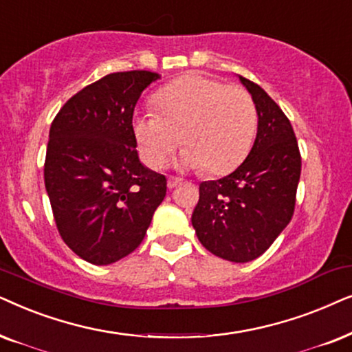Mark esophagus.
<instances>
[{"label":"esophagus","mask_w":352,"mask_h":352,"mask_svg":"<svg viewBox=\"0 0 352 352\" xmlns=\"http://www.w3.org/2000/svg\"><path fill=\"white\" fill-rule=\"evenodd\" d=\"M182 184V179H179V177H168L167 180V186L168 188H175V186H179Z\"/></svg>","instance_id":"esophagus-1"}]
</instances>
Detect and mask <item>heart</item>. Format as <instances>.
<instances>
[{"label":"heart","instance_id":"heart-1","mask_svg":"<svg viewBox=\"0 0 352 352\" xmlns=\"http://www.w3.org/2000/svg\"><path fill=\"white\" fill-rule=\"evenodd\" d=\"M154 102L159 113L133 117L140 156L151 168H161L182 142V164L212 175L232 172L250 153L257 107L245 88L190 74L159 90Z\"/></svg>","mask_w":352,"mask_h":352}]
</instances>
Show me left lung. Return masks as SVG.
Wrapping results in <instances>:
<instances>
[{"label": "left lung", "instance_id": "obj_1", "mask_svg": "<svg viewBox=\"0 0 352 352\" xmlns=\"http://www.w3.org/2000/svg\"><path fill=\"white\" fill-rule=\"evenodd\" d=\"M257 107V137L235 172L199 185L191 215L206 250L250 262L269 250L294 214L301 153L292 122L257 83L241 77Z\"/></svg>", "mask_w": 352, "mask_h": 352}]
</instances>
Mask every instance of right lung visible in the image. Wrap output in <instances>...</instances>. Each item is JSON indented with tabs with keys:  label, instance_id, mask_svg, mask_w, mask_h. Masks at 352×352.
<instances>
[{
	"label": "right lung",
	"instance_id": "obj_1",
	"mask_svg": "<svg viewBox=\"0 0 352 352\" xmlns=\"http://www.w3.org/2000/svg\"><path fill=\"white\" fill-rule=\"evenodd\" d=\"M149 70L114 72L87 85L56 114L45 157V186L65 245L107 265L142 245L167 179L142 166L133 111Z\"/></svg>",
	"mask_w": 352,
	"mask_h": 352
}]
</instances>
